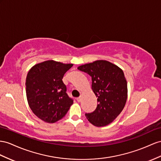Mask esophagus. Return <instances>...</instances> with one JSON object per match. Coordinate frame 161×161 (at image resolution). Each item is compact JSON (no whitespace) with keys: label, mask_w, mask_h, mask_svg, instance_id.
<instances>
[{"label":"esophagus","mask_w":161,"mask_h":161,"mask_svg":"<svg viewBox=\"0 0 161 161\" xmlns=\"http://www.w3.org/2000/svg\"><path fill=\"white\" fill-rule=\"evenodd\" d=\"M77 102H80L81 101V96L77 97Z\"/></svg>","instance_id":"esophagus-1"}]
</instances>
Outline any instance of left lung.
Instances as JSON below:
<instances>
[{
	"mask_svg": "<svg viewBox=\"0 0 161 161\" xmlns=\"http://www.w3.org/2000/svg\"><path fill=\"white\" fill-rule=\"evenodd\" d=\"M92 77V89L97 97V109L86 114L94 126H105L112 123L125 108L127 81L122 70L109 61L99 60L78 67Z\"/></svg>",
	"mask_w": 161,
	"mask_h": 161,
	"instance_id": "1",
	"label": "left lung"
}]
</instances>
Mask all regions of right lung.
<instances>
[{
    "mask_svg": "<svg viewBox=\"0 0 161 161\" xmlns=\"http://www.w3.org/2000/svg\"><path fill=\"white\" fill-rule=\"evenodd\" d=\"M73 65L46 60L34 65L28 71L26 80L28 103L43 121L54 123L60 120L73 103L63 81L64 73Z\"/></svg>",
    "mask_w": 161,
    "mask_h": 161,
    "instance_id": "right-lung-1",
    "label": "right lung"
}]
</instances>
